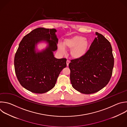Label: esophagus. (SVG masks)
<instances>
[{
	"label": "esophagus",
	"mask_w": 127,
	"mask_h": 127,
	"mask_svg": "<svg viewBox=\"0 0 127 127\" xmlns=\"http://www.w3.org/2000/svg\"><path fill=\"white\" fill-rule=\"evenodd\" d=\"M70 63V61H69V60H67V61H66V64H67V66H68V65H69V64Z\"/></svg>",
	"instance_id": "1"
}]
</instances>
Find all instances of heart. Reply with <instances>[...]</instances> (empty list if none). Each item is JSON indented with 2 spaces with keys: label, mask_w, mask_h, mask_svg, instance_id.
Wrapping results in <instances>:
<instances>
[{
  "label": "heart",
  "mask_w": 127,
  "mask_h": 127,
  "mask_svg": "<svg viewBox=\"0 0 127 127\" xmlns=\"http://www.w3.org/2000/svg\"><path fill=\"white\" fill-rule=\"evenodd\" d=\"M63 45H59L58 48L62 52L65 47L71 49V55L74 59H80L85 56L89 48V43L87 39L82 36H74L64 39Z\"/></svg>",
  "instance_id": "heart-1"
}]
</instances>
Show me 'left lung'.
Returning <instances> with one entry per match:
<instances>
[{
    "label": "left lung",
    "mask_w": 127,
    "mask_h": 127,
    "mask_svg": "<svg viewBox=\"0 0 127 127\" xmlns=\"http://www.w3.org/2000/svg\"><path fill=\"white\" fill-rule=\"evenodd\" d=\"M97 37L86 54L69 64L72 87L85 94L95 93L105 87L112 76L114 59L110 42L96 32Z\"/></svg>",
    "instance_id": "obj_1"
}]
</instances>
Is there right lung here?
Masks as SVG:
<instances>
[{"mask_svg": "<svg viewBox=\"0 0 127 127\" xmlns=\"http://www.w3.org/2000/svg\"><path fill=\"white\" fill-rule=\"evenodd\" d=\"M55 29L39 27L25 35L19 44L14 57L15 74L21 85L37 94L46 93L55 85L60 72L66 67V59H57L58 39ZM44 42L46 48L41 51L37 44Z\"/></svg>", "mask_w": 127, "mask_h": 127, "instance_id": "obj_1", "label": "right lung"}]
</instances>
